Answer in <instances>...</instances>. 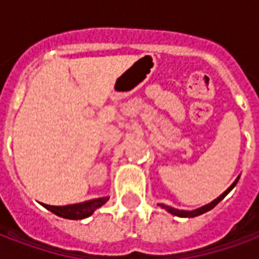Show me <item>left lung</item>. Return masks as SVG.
<instances>
[{
    "instance_id": "left-lung-1",
    "label": "left lung",
    "mask_w": 259,
    "mask_h": 259,
    "mask_svg": "<svg viewBox=\"0 0 259 259\" xmlns=\"http://www.w3.org/2000/svg\"><path fill=\"white\" fill-rule=\"evenodd\" d=\"M237 180H239V178L234 180V183L230 187H229L228 190L225 191L223 194H221L219 197H218L217 200H213L212 202H209L208 205H204L201 206V208H198V209H195V211H180V209H175V208H170V206H166L163 205V204H159V205L162 206V208H165V209H168V212H170V213H174V215H176V217H182V218H193V217H198V215H201V213H205V212L211 211L213 206H217V204L219 202V201H222L226 195H228V193L232 189H233L234 186H236V183H237Z\"/></svg>"
}]
</instances>
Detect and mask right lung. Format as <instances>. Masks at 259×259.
<instances>
[{
	"mask_svg": "<svg viewBox=\"0 0 259 259\" xmlns=\"http://www.w3.org/2000/svg\"><path fill=\"white\" fill-rule=\"evenodd\" d=\"M108 201V197H102V198H96V200L85 201V202H80V204H73V205H65V206H54L42 204L47 208L48 211H51L55 215L61 218H66V219H83V218L90 217L93 212L96 211L97 208L104 205Z\"/></svg>",
	"mask_w": 259,
	"mask_h": 259,
	"instance_id": "obj_1",
	"label": "right lung"
}]
</instances>
